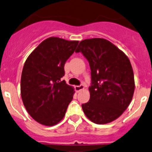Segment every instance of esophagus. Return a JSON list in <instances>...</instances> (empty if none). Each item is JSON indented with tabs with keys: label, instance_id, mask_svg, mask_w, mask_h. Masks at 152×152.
Returning a JSON list of instances; mask_svg holds the SVG:
<instances>
[{
	"label": "esophagus",
	"instance_id": "esophagus-1",
	"mask_svg": "<svg viewBox=\"0 0 152 152\" xmlns=\"http://www.w3.org/2000/svg\"><path fill=\"white\" fill-rule=\"evenodd\" d=\"M75 90L77 91V92H80V90H82V89H84V86H83V85H80V86H75Z\"/></svg>",
	"mask_w": 152,
	"mask_h": 152
}]
</instances>
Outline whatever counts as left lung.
Here are the masks:
<instances>
[{"instance_id":"obj_1","label":"left lung","mask_w":152,"mask_h":152,"mask_svg":"<svg viewBox=\"0 0 152 152\" xmlns=\"http://www.w3.org/2000/svg\"><path fill=\"white\" fill-rule=\"evenodd\" d=\"M75 52H81L89 63L90 99L82 104L89 120L109 123L128 108L134 92V72L128 57L108 40L101 38L81 41Z\"/></svg>"}]
</instances>
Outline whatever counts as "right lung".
<instances>
[{
	"mask_svg": "<svg viewBox=\"0 0 152 152\" xmlns=\"http://www.w3.org/2000/svg\"><path fill=\"white\" fill-rule=\"evenodd\" d=\"M78 42L50 37L26 60L21 73V99L30 116L42 125L53 126L60 122L73 99L74 88L61 78L65 63Z\"/></svg>",
	"mask_w": 152,
	"mask_h": 152,
	"instance_id": "1",
	"label": "right lung"
}]
</instances>
